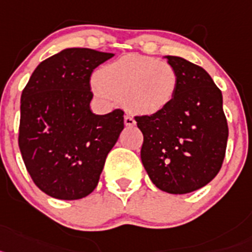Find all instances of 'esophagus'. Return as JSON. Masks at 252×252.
Here are the masks:
<instances>
[{
    "label": "esophagus",
    "instance_id": "1",
    "mask_svg": "<svg viewBox=\"0 0 252 252\" xmlns=\"http://www.w3.org/2000/svg\"><path fill=\"white\" fill-rule=\"evenodd\" d=\"M124 124H126V126H135L134 118L130 117V115H126V117H124Z\"/></svg>",
    "mask_w": 252,
    "mask_h": 252
}]
</instances>
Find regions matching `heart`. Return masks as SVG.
I'll list each match as a JSON object with an SVG mask.
<instances>
[{"label":"heart","mask_w":252,"mask_h":252,"mask_svg":"<svg viewBox=\"0 0 252 252\" xmlns=\"http://www.w3.org/2000/svg\"><path fill=\"white\" fill-rule=\"evenodd\" d=\"M95 93L120 99L124 108L138 115H153L174 100L178 73L166 61L142 54H126L96 72Z\"/></svg>","instance_id":"1"}]
</instances>
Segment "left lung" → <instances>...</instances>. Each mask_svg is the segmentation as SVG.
Instances as JSON below:
<instances>
[{"label": "left lung", "instance_id": "8db88e82", "mask_svg": "<svg viewBox=\"0 0 252 252\" xmlns=\"http://www.w3.org/2000/svg\"><path fill=\"white\" fill-rule=\"evenodd\" d=\"M165 58L178 73V91L162 111L135 117L143 133L141 159L159 190L187 194L220 172L228 126L222 93L208 72L181 57Z\"/></svg>", "mask_w": 252, "mask_h": 252}]
</instances>
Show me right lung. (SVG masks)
<instances>
[{"mask_svg":"<svg viewBox=\"0 0 252 252\" xmlns=\"http://www.w3.org/2000/svg\"><path fill=\"white\" fill-rule=\"evenodd\" d=\"M113 53L67 48L43 61L21 94L19 147L35 185L52 198L94 191L124 129V111H91L90 77Z\"/></svg>","mask_w":252,"mask_h":252,"instance_id":"1","label":"right lung"}]
</instances>
